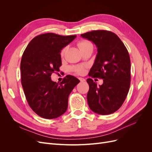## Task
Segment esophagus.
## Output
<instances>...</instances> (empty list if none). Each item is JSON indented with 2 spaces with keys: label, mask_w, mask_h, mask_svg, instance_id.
<instances>
[{
  "label": "esophagus",
  "mask_w": 152,
  "mask_h": 152,
  "mask_svg": "<svg viewBox=\"0 0 152 152\" xmlns=\"http://www.w3.org/2000/svg\"><path fill=\"white\" fill-rule=\"evenodd\" d=\"M79 79L80 80V82H84V81H86V80H85V79H84V78H81V77H80V78H79Z\"/></svg>",
  "instance_id": "1"
}]
</instances>
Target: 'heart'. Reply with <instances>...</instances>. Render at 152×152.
I'll return each instance as SVG.
<instances>
[{"label": "heart", "mask_w": 152, "mask_h": 152, "mask_svg": "<svg viewBox=\"0 0 152 152\" xmlns=\"http://www.w3.org/2000/svg\"><path fill=\"white\" fill-rule=\"evenodd\" d=\"M93 47V45L89 41L87 40H81L80 42L78 43V47L80 49V50H82L83 49H85L86 48L88 47ZM65 49H63L61 52V56H63L64 53H65ZM73 70L74 71L75 73H78V74H82L84 72V68L81 66H75L73 68Z\"/></svg>", "instance_id": "obj_1"}]
</instances>
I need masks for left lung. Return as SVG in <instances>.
Masks as SVG:
<instances>
[{"label": "left lung", "mask_w": 152, "mask_h": 152, "mask_svg": "<svg viewBox=\"0 0 152 152\" xmlns=\"http://www.w3.org/2000/svg\"><path fill=\"white\" fill-rule=\"evenodd\" d=\"M80 36L97 47L98 54L89 75L103 79L99 86L92 79H87L89 107L99 115L113 113L121 108L130 87L129 54L121 40L112 31L94 30Z\"/></svg>", "instance_id": "left-lung-1"}]
</instances>
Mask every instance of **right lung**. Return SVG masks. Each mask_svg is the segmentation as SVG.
<instances>
[{
    "instance_id": "obj_1",
    "label": "right lung",
    "mask_w": 152,
    "mask_h": 152,
    "mask_svg": "<svg viewBox=\"0 0 152 152\" xmlns=\"http://www.w3.org/2000/svg\"><path fill=\"white\" fill-rule=\"evenodd\" d=\"M77 35L53 33L35 37L23 54L20 69L21 84L30 108L40 117L52 119L61 116L68 108V96L80 80L66 75L58 84L50 76L61 66V50Z\"/></svg>"
}]
</instances>
